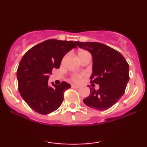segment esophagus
Returning <instances> with one entry per match:
<instances>
[{"label":"esophagus","mask_w":147,"mask_h":147,"mask_svg":"<svg viewBox=\"0 0 147 147\" xmlns=\"http://www.w3.org/2000/svg\"><path fill=\"white\" fill-rule=\"evenodd\" d=\"M71 88H79V86H76V85H71Z\"/></svg>","instance_id":"esophagus-1"}]
</instances>
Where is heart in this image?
Wrapping results in <instances>:
<instances>
[{
  "mask_svg": "<svg viewBox=\"0 0 147 147\" xmlns=\"http://www.w3.org/2000/svg\"><path fill=\"white\" fill-rule=\"evenodd\" d=\"M88 55H90L87 51H85V50H82V51L79 52L78 56L81 60L84 58V57ZM84 75V73H75L72 75L71 76V79L74 82H76V83H78V82H80L82 79V77Z\"/></svg>",
  "mask_w": 147,
  "mask_h": 147,
  "instance_id": "b5f03b06",
  "label": "heart"
}]
</instances>
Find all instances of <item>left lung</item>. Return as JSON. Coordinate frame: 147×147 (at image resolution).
<instances>
[{"label":"left lung","instance_id":"8db88e82","mask_svg":"<svg viewBox=\"0 0 147 147\" xmlns=\"http://www.w3.org/2000/svg\"><path fill=\"white\" fill-rule=\"evenodd\" d=\"M75 43L92 56V74L90 83L99 88H90V94L84 99L86 105L98 111L110 109L125 92L129 80V66L122 54L108 45L97 42Z\"/></svg>","mask_w":147,"mask_h":147}]
</instances>
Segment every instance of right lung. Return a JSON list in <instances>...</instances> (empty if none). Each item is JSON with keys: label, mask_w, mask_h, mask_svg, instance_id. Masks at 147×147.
<instances>
[{"label": "right lung", "mask_w": 147, "mask_h": 147, "mask_svg": "<svg viewBox=\"0 0 147 147\" xmlns=\"http://www.w3.org/2000/svg\"><path fill=\"white\" fill-rule=\"evenodd\" d=\"M73 41L49 39L30 49L17 69L18 88L22 98L35 112L47 115L61 105L64 92L70 85L62 82L49 86V75L59 68L65 54L76 48Z\"/></svg>", "instance_id": "add662e5"}]
</instances>
